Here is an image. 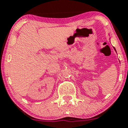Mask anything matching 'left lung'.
<instances>
[{
  "label": "left lung",
  "mask_w": 128,
  "mask_h": 128,
  "mask_svg": "<svg viewBox=\"0 0 128 128\" xmlns=\"http://www.w3.org/2000/svg\"><path fill=\"white\" fill-rule=\"evenodd\" d=\"M113 48H114V50H115V51H116V49H115V48H114V47H113Z\"/></svg>",
  "instance_id": "1"
}]
</instances>
